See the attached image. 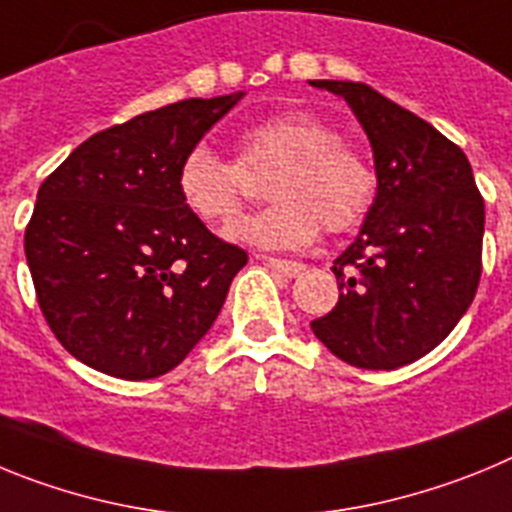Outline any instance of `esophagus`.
Here are the masks:
<instances>
[{"label":"esophagus","instance_id":"obj_1","mask_svg":"<svg viewBox=\"0 0 512 512\" xmlns=\"http://www.w3.org/2000/svg\"><path fill=\"white\" fill-rule=\"evenodd\" d=\"M266 264L271 266L274 271H279V274H284V277H297L302 269H305V264H300V261H289V259H274V256H266Z\"/></svg>","mask_w":512,"mask_h":512}]
</instances>
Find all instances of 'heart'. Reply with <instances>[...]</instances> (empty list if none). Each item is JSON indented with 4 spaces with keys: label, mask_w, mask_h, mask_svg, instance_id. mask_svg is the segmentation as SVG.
<instances>
[{
    "label": "heart",
    "mask_w": 512,
    "mask_h": 512,
    "mask_svg": "<svg viewBox=\"0 0 512 512\" xmlns=\"http://www.w3.org/2000/svg\"><path fill=\"white\" fill-rule=\"evenodd\" d=\"M274 171L266 197L274 205L228 228V238L259 248H305L325 233L354 230L369 215L377 174L369 158L312 112L261 120L235 138V164L197 143L176 166V194L197 220L225 225L241 215L246 176Z\"/></svg>",
    "instance_id": "b5f03b06"
}]
</instances>
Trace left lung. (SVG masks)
<instances>
[{
  "instance_id": "1",
  "label": "left lung",
  "mask_w": 512,
  "mask_h": 512,
  "mask_svg": "<svg viewBox=\"0 0 512 512\" xmlns=\"http://www.w3.org/2000/svg\"><path fill=\"white\" fill-rule=\"evenodd\" d=\"M310 84L351 104L377 166V200L359 238L333 261L341 295L310 328L359 369L413 364L477 295L485 200L469 158L431 122L361 81Z\"/></svg>"
}]
</instances>
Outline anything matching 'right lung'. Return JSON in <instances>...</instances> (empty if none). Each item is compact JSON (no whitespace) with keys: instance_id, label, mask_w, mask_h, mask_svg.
<instances>
[{"instance_id":"obj_1","label":"right lung","mask_w":512,"mask_h":512,"mask_svg":"<svg viewBox=\"0 0 512 512\" xmlns=\"http://www.w3.org/2000/svg\"><path fill=\"white\" fill-rule=\"evenodd\" d=\"M241 97L182 99L99 130L40 184L27 266L45 323L81 364L161 377L215 323L248 253L210 233L174 179Z\"/></svg>"}]
</instances>
